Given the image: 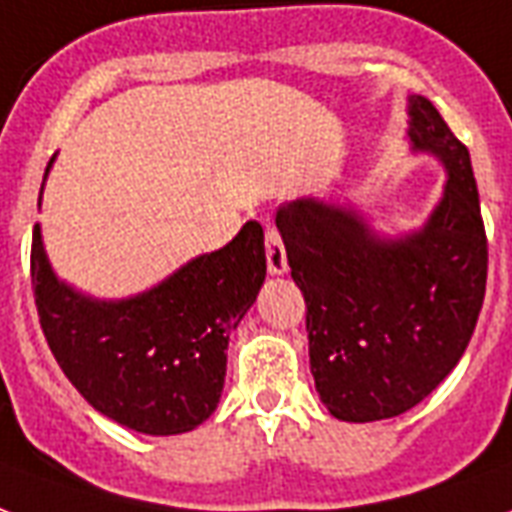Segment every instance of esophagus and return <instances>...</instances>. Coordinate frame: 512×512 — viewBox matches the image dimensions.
Segmentation results:
<instances>
[{
  "label": "esophagus",
  "mask_w": 512,
  "mask_h": 512,
  "mask_svg": "<svg viewBox=\"0 0 512 512\" xmlns=\"http://www.w3.org/2000/svg\"><path fill=\"white\" fill-rule=\"evenodd\" d=\"M266 260H268V271L271 274H285L287 271V255H285V244H282V236L271 222L266 225Z\"/></svg>",
  "instance_id": "34e87169"
}]
</instances>
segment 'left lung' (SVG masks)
<instances>
[{
	"instance_id": "obj_1",
	"label": "left lung",
	"mask_w": 512,
	"mask_h": 512,
	"mask_svg": "<svg viewBox=\"0 0 512 512\" xmlns=\"http://www.w3.org/2000/svg\"><path fill=\"white\" fill-rule=\"evenodd\" d=\"M410 143L448 173L426 225L380 236L347 206L298 198L276 227L306 301L314 388L333 418H396L467 350L486 295L488 244L469 151L426 97H410Z\"/></svg>"
}]
</instances>
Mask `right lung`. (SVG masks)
<instances>
[{
    "label": "right lung",
    "mask_w": 512,
    "mask_h": 512,
    "mask_svg": "<svg viewBox=\"0 0 512 512\" xmlns=\"http://www.w3.org/2000/svg\"><path fill=\"white\" fill-rule=\"evenodd\" d=\"M263 282L266 246L257 222L121 301L89 298L62 282L40 225L32 233L34 304L56 363L94 410L151 437L198 429L217 410L227 339Z\"/></svg>",
    "instance_id": "add662e5"
}]
</instances>
